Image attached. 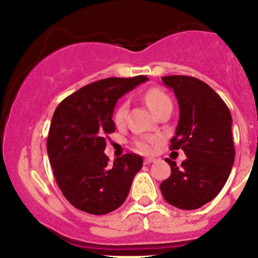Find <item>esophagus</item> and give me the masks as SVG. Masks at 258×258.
I'll list each match as a JSON object with an SVG mask.
<instances>
[{"instance_id": "1", "label": "esophagus", "mask_w": 258, "mask_h": 258, "mask_svg": "<svg viewBox=\"0 0 258 258\" xmlns=\"http://www.w3.org/2000/svg\"><path fill=\"white\" fill-rule=\"evenodd\" d=\"M155 161H156L155 159H153V158H148V159L144 160V164H146V165H149V164H152V162H155Z\"/></svg>"}]
</instances>
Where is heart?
<instances>
[{
  "instance_id": "1",
  "label": "heart",
  "mask_w": 258,
  "mask_h": 258,
  "mask_svg": "<svg viewBox=\"0 0 258 258\" xmlns=\"http://www.w3.org/2000/svg\"><path fill=\"white\" fill-rule=\"evenodd\" d=\"M144 99H146L150 110H152L155 115L158 114L161 109H164L166 105L172 104L170 97H168L162 90H159V88H152V90L148 91L146 96H144ZM126 110L127 103H121V104L116 108L114 114V121L116 125H120V123L123 122L126 116ZM135 146L139 152L142 153H150L153 150L152 143L148 141H144V139H138V141H136Z\"/></svg>"
}]
</instances>
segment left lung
<instances>
[{
  "label": "left lung",
  "instance_id": "1",
  "mask_svg": "<svg viewBox=\"0 0 258 258\" xmlns=\"http://www.w3.org/2000/svg\"><path fill=\"white\" fill-rule=\"evenodd\" d=\"M179 106L171 149H182L180 166L172 160L171 176L160 184L164 199L182 210H195L215 199L226 184L234 164L232 115L209 85L191 76H164Z\"/></svg>",
  "mask_w": 258,
  "mask_h": 258
}]
</instances>
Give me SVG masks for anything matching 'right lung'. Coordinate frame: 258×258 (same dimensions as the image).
<instances>
[{"label":"right lung","mask_w":258,"mask_h":258,"mask_svg":"<svg viewBox=\"0 0 258 258\" xmlns=\"http://www.w3.org/2000/svg\"><path fill=\"white\" fill-rule=\"evenodd\" d=\"M146 81L147 76L99 80L67 97L55 109L47 153L58 186L76 209L105 215L126 200L143 159L125 154L110 165L104 154L106 136L115 132L112 112L117 99Z\"/></svg>","instance_id":"obj_1"}]
</instances>
